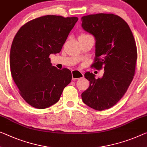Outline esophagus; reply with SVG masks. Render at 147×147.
<instances>
[{
    "label": "esophagus",
    "instance_id": "esophagus-1",
    "mask_svg": "<svg viewBox=\"0 0 147 147\" xmlns=\"http://www.w3.org/2000/svg\"><path fill=\"white\" fill-rule=\"evenodd\" d=\"M71 76L72 80H78V79L83 78L84 77V75L81 71L74 69V70L71 71Z\"/></svg>",
    "mask_w": 147,
    "mask_h": 147
}]
</instances>
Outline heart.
Masks as SVG:
<instances>
[{
    "instance_id": "b5f03b06",
    "label": "heart",
    "mask_w": 147,
    "mask_h": 147,
    "mask_svg": "<svg viewBox=\"0 0 147 147\" xmlns=\"http://www.w3.org/2000/svg\"><path fill=\"white\" fill-rule=\"evenodd\" d=\"M87 35V34H81V35Z\"/></svg>"
}]
</instances>
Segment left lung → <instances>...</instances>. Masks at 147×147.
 <instances>
[{
	"instance_id": "left-lung-1",
	"label": "left lung",
	"mask_w": 147,
	"mask_h": 147,
	"mask_svg": "<svg viewBox=\"0 0 147 147\" xmlns=\"http://www.w3.org/2000/svg\"><path fill=\"white\" fill-rule=\"evenodd\" d=\"M82 27L96 39L95 57L91 65L104 69L95 78L85 74L89 87L81 94L85 105L96 110L108 109L122 98L134 79L137 60V46L128 24L113 13H96L81 18Z\"/></svg>"
}]
</instances>
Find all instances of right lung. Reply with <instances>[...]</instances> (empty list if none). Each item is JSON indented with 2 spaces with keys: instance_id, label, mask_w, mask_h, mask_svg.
Returning <instances> with one entry per match:
<instances>
[{
  "instance_id": "add662e5",
  "label": "right lung",
  "mask_w": 147,
  "mask_h": 147,
  "mask_svg": "<svg viewBox=\"0 0 147 147\" xmlns=\"http://www.w3.org/2000/svg\"><path fill=\"white\" fill-rule=\"evenodd\" d=\"M78 18L47 15L21 27L12 41L10 55L11 75L26 102L45 109L59 100L71 80L67 68L52 66L51 54L59 53Z\"/></svg>"
}]
</instances>
